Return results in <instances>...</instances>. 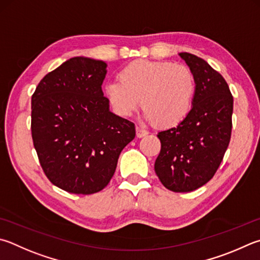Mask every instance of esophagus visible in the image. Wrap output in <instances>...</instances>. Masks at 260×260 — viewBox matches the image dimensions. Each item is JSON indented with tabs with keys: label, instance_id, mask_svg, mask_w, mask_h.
Instances as JSON below:
<instances>
[{
	"label": "esophagus",
	"instance_id": "esophagus-1",
	"mask_svg": "<svg viewBox=\"0 0 260 260\" xmlns=\"http://www.w3.org/2000/svg\"><path fill=\"white\" fill-rule=\"evenodd\" d=\"M148 134H149L148 131L142 128V127H140V126H136V136H138V138H143V136L148 135Z\"/></svg>",
	"mask_w": 260,
	"mask_h": 260
}]
</instances>
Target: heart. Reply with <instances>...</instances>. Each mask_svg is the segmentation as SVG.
I'll return each instance as SVG.
<instances>
[{
    "label": "heart",
    "mask_w": 260,
    "mask_h": 260,
    "mask_svg": "<svg viewBox=\"0 0 260 260\" xmlns=\"http://www.w3.org/2000/svg\"><path fill=\"white\" fill-rule=\"evenodd\" d=\"M105 93L119 115L133 114L142 99L146 120L158 127H172L190 110L196 79L186 66L136 60L120 70L119 81L106 84Z\"/></svg>",
    "instance_id": "obj_1"
}]
</instances>
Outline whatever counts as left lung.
I'll use <instances>...</instances> for the list:
<instances>
[{
	"instance_id": "1",
	"label": "left lung",
	"mask_w": 260,
	"mask_h": 260,
	"mask_svg": "<svg viewBox=\"0 0 260 260\" xmlns=\"http://www.w3.org/2000/svg\"><path fill=\"white\" fill-rule=\"evenodd\" d=\"M196 79L193 107L176 127L158 133L154 172L173 192H191L214 177L232 133L233 96L224 77L204 59L182 52Z\"/></svg>"
}]
</instances>
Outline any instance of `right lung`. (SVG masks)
Segmentation results:
<instances>
[{
	"label": "right lung",
	"instance_id": "right-lung-1",
	"mask_svg": "<svg viewBox=\"0 0 260 260\" xmlns=\"http://www.w3.org/2000/svg\"><path fill=\"white\" fill-rule=\"evenodd\" d=\"M107 64L84 56L45 75L31 95V138L49 181L69 193L92 194L114 176L134 122L109 111L102 83Z\"/></svg>",
	"mask_w": 260,
	"mask_h": 260
}]
</instances>
